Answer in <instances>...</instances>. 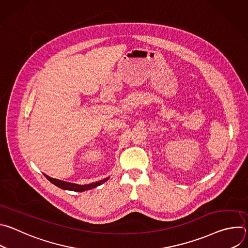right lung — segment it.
Wrapping results in <instances>:
<instances>
[{
    "instance_id": "1",
    "label": "right lung",
    "mask_w": 248,
    "mask_h": 248,
    "mask_svg": "<svg viewBox=\"0 0 248 248\" xmlns=\"http://www.w3.org/2000/svg\"><path fill=\"white\" fill-rule=\"evenodd\" d=\"M46 179L48 181H50L53 185L57 186L58 187L62 188V189H65V190H73V191H78V192H81V191H84V190H88V189H92L102 184H104L105 182H107L109 180V178L107 179H104L100 182H96V183H92V184H89V185H76V184H72V183H66V182H62V181H60V180H56V179H53V178H50L49 175L45 174Z\"/></svg>"
}]
</instances>
